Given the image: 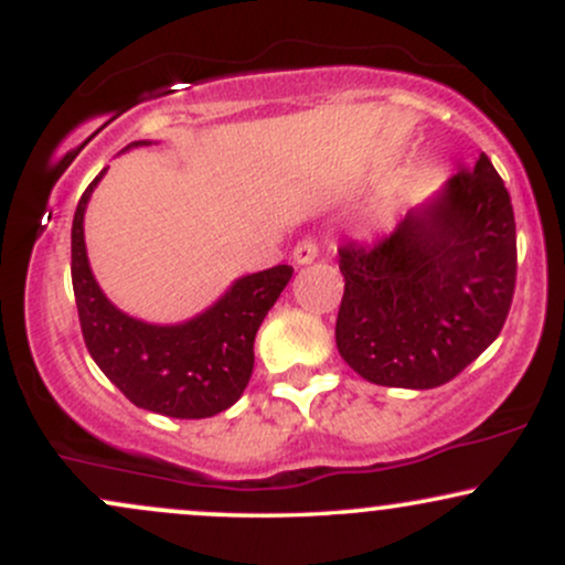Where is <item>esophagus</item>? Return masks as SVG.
I'll return each instance as SVG.
<instances>
[{"label": "esophagus", "mask_w": 565, "mask_h": 565, "mask_svg": "<svg viewBox=\"0 0 565 565\" xmlns=\"http://www.w3.org/2000/svg\"><path fill=\"white\" fill-rule=\"evenodd\" d=\"M319 257V246H316L313 242H300L295 246V252H291V260H295V265H310Z\"/></svg>", "instance_id": "obj_1"}]
</instances>
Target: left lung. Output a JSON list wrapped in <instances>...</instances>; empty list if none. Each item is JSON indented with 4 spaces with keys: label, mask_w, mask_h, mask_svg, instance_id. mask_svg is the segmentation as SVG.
Returning a JSON list of instances; mask_svg holds the SVG:
<instances>
[{
    "label": "left lung",
    "mask_w": 565,
    "mask_h": 565,
    "mask_svg": "<svg viewBox=\"0 0 565 565\" xmlns=\"http://www.w3.org/2000/svg\"><path fill=\"white\" fill-rule=\"evenodd\" d=\"M337 350L366 382L430 391L497 334L515 291V217L489 157L412 206L377 246L337 249Z\"/></svg>",
    "instance_id": "obj_1"
}]
</instances>
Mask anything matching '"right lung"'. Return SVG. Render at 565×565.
Here are the masks:
<instances>
[{
	"label": "right lung",
	"mask_w": 565,
	"mask_h": 565,
	"mask_svg": "<svg viewBox=\"0 0 565 565\" xmlns=\"http://www.w3.org/2000/svg\"><path fill=\"white\" fill-rule=\"evenodd\" d=\"M151 146L135 140L129 148ZM103 170L82 193L71 225V281L84 342L100 372L146 412L172 419H204L242 398L255 369V334L289 284V265L236 278L193 319L148 323L108 300L89 268L84 212Z\"/></svg>",
	"instance_id": "right-lung-1"
}]
</instances>
